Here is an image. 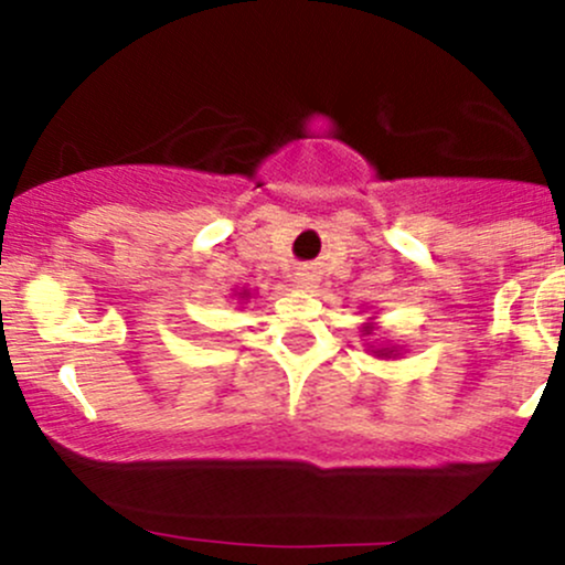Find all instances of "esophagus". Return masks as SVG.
<instances>
[{"label":"esophagus","mask_w":565,"mask_h":565,"mask_svg":"<svg viewBox=\"0 0 565 565\" xmlns=\"http://www.w3.org/2000/svg\"><path fill=\"white\" fill-rule=\"evenodd\" d=\"M302 278H297V284H308V278H305V274H300Z\"/></svg>","instance_id":"1"}]
</instances>
